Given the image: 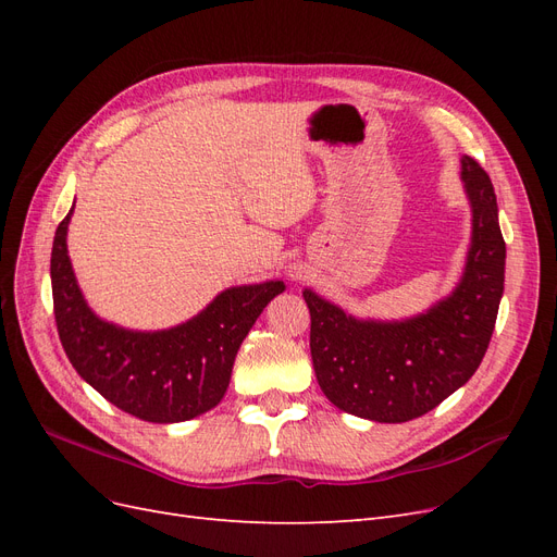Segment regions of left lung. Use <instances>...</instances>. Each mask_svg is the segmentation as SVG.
<instances>
[{"mask_svg": "<svg viewBox=\"0 0 557 557\" xmlns=\"http://www.w3.org/2000/svg\"><path fill=\"white\" fill-rule=\"evenodd\" d=\"M460 178L471 207V244L453 293L404 320L356 318L315 295L311 358L320 391L336 409L376 423H407L462 387L479 369L504 293L507 246L491 176L469 156Z\"/></svg>", "mask_w": 557, "mask_h": 557, "instance_id": "left-lung-1", "label": "left lung"}]
</instances>
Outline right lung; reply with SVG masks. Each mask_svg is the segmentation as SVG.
<instances>
[{
  "instance_id": "obj_1",
  "label": "right lung",
  "mask_w": 557,
  "mask_h": 557,
  "mask_svg": "<svg viewBox=\"0 0 557 557\" xmlns=\"http://www.w3.org/2000/svg\"><path fill=\"white\" fill-rule=\"evenodd\" d=\"M72 213L74 207L55 230L50 283L60 342L78 376L148 423H183L213 409L227 391L242 342L285 290L283 281L234 285L170 330H125L99 318L78 288L66 250Z\"/></svg>"
}]
</instances>
